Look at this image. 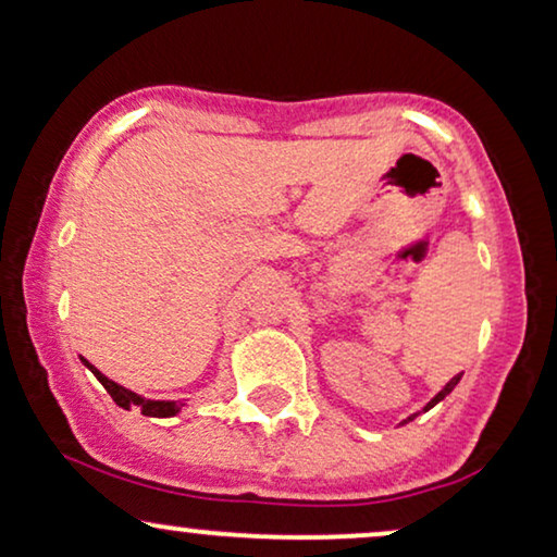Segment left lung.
Returning <instances> with one entry per match:
<instances>
[{"label":"left lung","instance_id":"obj_1","mask_svg":"<svg viewBox=\"0 0 557 557\" xmlns=\"http://www.w3.org/2000/svg\"><path fill=\"white\" fill-rule=\"evenodd\" d=\"M459 376H462V374H457V376H451V380H449V382H446V387H444V389H442V393H438V395H436V397H434V400H431V403H429V405H425V408H423V410H429V408H434V405H436V403H438V400H444V397H446V395H449V393H451V389H455V387H457V382H459ZM416 416H418V413H416ZM416 416H410V418H408V421H413V418H416Z\"/></svg>","mask_w":557,"mask_h":557}]
</instances>
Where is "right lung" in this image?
<instances>
[{"label": "right lung", "mask_w": 557, "mask_h": 557, "mask_svg": "<svg viewBox=\"0 0 557 557\" xmlns=\"http://www.w3.org/2000/svg\"><path fill=\"white\" fill-rule=\"evenodd\" d=\"M85 361V367L89 369V372H92L95 376H98L100 380V384L102 387L108 389V395L113 397L115 400V405H121V408H126V410H132L134 405L136 408L141 410L144 416H152V418H170V416H175V413H181V408H183V403H173V400H144L141 395H136V393H132V389H126V387H121L119 382H113V380H108L106 374L100 372V369H95L92 363H89L87 359H82Z\"/></svg>", "instance_id": "right-lung-1"}]
</instances>
